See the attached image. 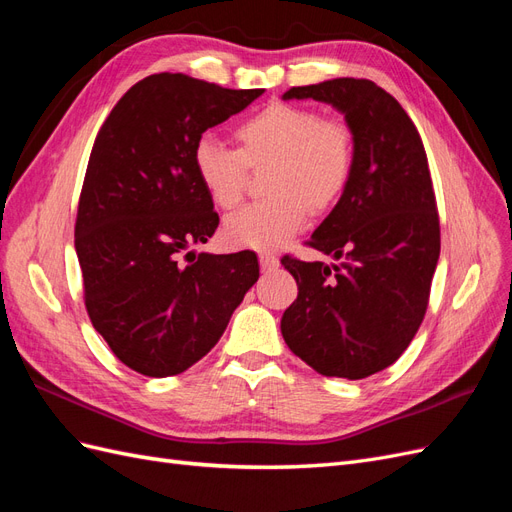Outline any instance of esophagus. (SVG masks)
I'll use <instances>...</instances> for the list:
<instances>
[{
    "instance_id": "34e87169",
    "label": "esophagus",
    "mask_w": 512,
    "mask_h": 512,
    "mask_svg": "<svg viewBox=\"0 0 512 512\" xmlns=\"http://www.w3.org/2000/svg\"><path fill=\"white\" fill-rule=\"evenodd\" d=\"M258 258H260L262 271H273V269H277V265H280V260H277L273 254H267V252H262Z\"/></svg>"
}]
</instances>
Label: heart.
Wrapping results in <instances>:
<instances>
[{"mask_svg":"<svg viewBox=\"0 0 512 512\" xmlns=\"http://www.w3.org/2000/svg\"><path fill=\"white\" fill-rule=\"evenodd\" d=\"M237 149L211 136L194 147V170L215 207L235 209L250 170L267 168L269 198L226 218L224 237L235 247L277 250L305 226L307 215L331 211L354 173V132L316 108L273 102L235 128Z\"/></svg>","mask_w":512,"mask_h":512,"instance_id":"obj_1","label":"heart"}]
</instances>
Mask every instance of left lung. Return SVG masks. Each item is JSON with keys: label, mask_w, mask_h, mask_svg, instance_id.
<instances>
[{"label": "left lung", "mask_w": 512, "mask_h": 512, "mask_svg": "<svg viewBox=\"0 0 512 512\" xmlns=\"http://www.w3.org/2000/svg\"><path fill=\"white\" fill-rule=\"evenodd\" d=\"M292 98L342 111L356 158L346 194L307 241L337 265L282 258L299 286L282 335L318 374L361 380L404 354L427 312L440 258L427 153L401 104L367 79L292 87Z\"/></svg>", "instance_id": "left-lung-1"}]
</instances>
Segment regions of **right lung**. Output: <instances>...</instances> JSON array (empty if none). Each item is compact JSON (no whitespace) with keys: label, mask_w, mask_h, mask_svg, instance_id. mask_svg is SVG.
Segmentation results:
<instances>
[{"label":"right lung","mask_w":512,"mask_h":512,"mask_svg":"<svg viewBox=\"0 0 512 512\" xmlns=\"http://www.w3.org/2000/svg\"><path fill=\"white\" fill-rule=\"evenodd\" d=\"M262 91L151 74L123 94L96 136L74 226L83 299L94 329L138 374L175 376L203 359L258 280L250 250L190 247L220 224L194 147Z\"/></svg>","instance_id":"obj_1"}]
</instances>
